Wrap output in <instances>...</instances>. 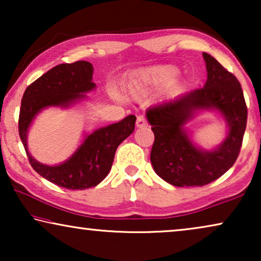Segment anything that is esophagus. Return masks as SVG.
<instances>
[{"label":"esophagus","instance_id":"obj_1","mask_svg":"<svg viewBox=\"0 0 261 261\" xmlns=\"http://www.w3.org/2000/svg\"><path fill=\"white\" fill-rule=\"evenodd\" d=\"M137 127L138 128L147 127V121H146L144 116H138L137 117Z\"/></svg>","mask_w":261,"mask_h":261}]
</instances>
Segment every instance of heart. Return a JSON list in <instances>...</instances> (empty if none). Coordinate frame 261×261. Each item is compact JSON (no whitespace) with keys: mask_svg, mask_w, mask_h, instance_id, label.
Here are the masks:
<instances>
[{"mask_svg":"<svg viewBox=\"0 0 261 261\" xmlns=\"http://www.w3.org/2000/svg\"><path fill=\"white\" fill-rule=\"evenodd\" d=\"M178 73L179 70L173 65H158L135 71L123 83L124 94L137 101L147 98L165 87L169 92L174 94L180 88ZM109 94L113 98L120 99L115 90H110Z\"/></svg>","mask_w":261,"mask_h":261,"instance_id":"b5f03b06","label":"heart"}]
</instances>
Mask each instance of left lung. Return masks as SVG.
I'll use <instances>...</instances> for the list:
<instances>
[{
  "mask_svg": "<svg viewBox=\"0 0 261 261\" xmlns=\"http://www.w3.org/2000/svg\"><path fill=\"white\" fill-rule=\"evenodd\" d=\"M206 82L203 88L146 110L154 133L151 163L154 172L173 187H203L226 173L237 160L244 138L247 108L234 74L203 52ZM214 112L226 123V137L204 149L193 140L187 124L202 112Z\"/></svg>",
  "mask_w": 261,
  "mask_h": 261,
  "instance_id": "obj_1",
  "label": "left lung"
}]
</instances>
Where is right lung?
Here are the masks:
<instances>
[{
    "instance_id": "right-lung-1",
    "label": "right lung",
    "mask_w": 261,
    "mask_h": 261,
    "mask_svg": "<svg viewBox=\"0 0 261 261\" xmlns=\"http://www.w3.org/2000/svg\"><path fill=\"white\" fill-rule=\"evenodd\" d=\"M94 66L90 63L60 64L38 78L24 91L21 101L19 134L33 169L45 179L70 190L96 187L108 176L116 148L134 132L137 117L129 115L116 123L84 132L74 152L64 162L46 165L38 162L28 148V132L39 114L47 108L69 109L81 105L94 91Z\"/></svg>"
}]
</instances>
